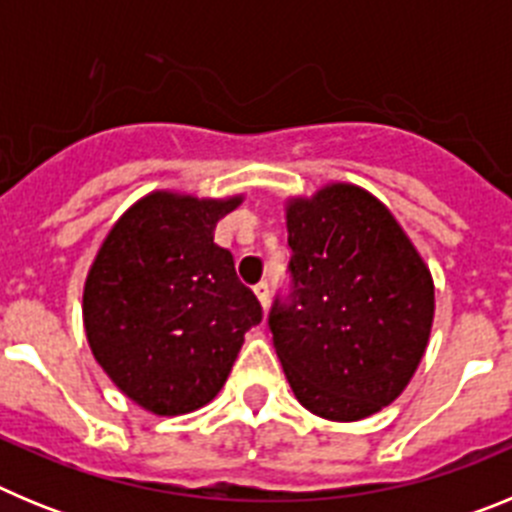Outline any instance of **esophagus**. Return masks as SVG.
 I'll return each mask as SVG.
<instances>
[{
	"mask_svg": "<svg viewBox=\"0 0 512 512\" xmlns=\"http://www.w3.org/2000/svg\"><path fill=\"white\" fill-rule=\"evenodd\" d=\"M253 292H256V297H259L261 307H264V310H266V305H269V284L259 282V284H256V287H253Z\"/></svg>",
	"mask_w": 512,
	"mask_h": 512,
	"instance_id": "obj_1",
	"label": "esophagus"
}]
</instances>
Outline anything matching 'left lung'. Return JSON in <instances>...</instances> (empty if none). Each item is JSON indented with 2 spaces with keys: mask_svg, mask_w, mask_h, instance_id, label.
Returning <instances> with one entry per match:
<instances>
[{
  "mask_svg": "<svg viewBox=\"0 0 512 512\" xmlns=\"http://www.w3.org/2000/svg\"><path fill=\"white\" fill-rule=\"evenodd\" d=\"M292 300L269 328L302 408L336 423L402 395L431 338L433 277L387 207L356 184L287 202Z\"/></svg>",
  "mask_w": 512,
  "mask_h": 512,
  "instance_id": "8db88e82",
  "label": "left lung"
}]
</instances>
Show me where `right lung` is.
<instances>
[{"mask_svg": "<svg viewBox=\"0 0 512 512\" xmlns=\"http://www.w3.org/2000/svg\"><path fill=\"white\" fill-rule=\"evenodd\" d=\"M243 197L151 192L110 228L84 282V330L117 390L153 415L200 410L223 390L261 305L215 225Z\"/></svg>", "mask_w": 512, "mask_h": 512, "instance_id": "right-lung-1", "label": "right lung"}]
</instances>
